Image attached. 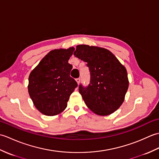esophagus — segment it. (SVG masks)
<instances>
[{"label": "esophagus", "mask_w": 159, "mask_h": 159, "mask_svg": "<svg viewBox=\"0 0 159 159\" xmlns=\"http://www.w3.org/2000/svg\"><path fill=\"white\" fill-rule=\"evenodd\" d=\"M76 80L77 83H78V84H79V83H80V78H78V79H76Z\"/></svg>", "instance_id": "esophagus-1"}]
</instances>
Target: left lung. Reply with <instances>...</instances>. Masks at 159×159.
I'll return each mask as SVG.
<instances>
[{"label": "left lung", "mask_w": 159, "mask_h": 159, "mask_svg": "<svg viewBox=\"0 0 159 159\" xmlns=\"http://www.w3.org/2000/svg\"><path fill=\"white\" fill-rule=\"evenodd\" d=\"M74 55L83 61L90 72L87 87L81 84L79 93L89 109L99 116H107L119 109L128 88L127 71L109 50L78 45Z\"/></svg>", "instance_id": "left-lung-1"}]
</instances>
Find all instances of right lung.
Returning <instances> with one entry per match:
<instances>
[{"label": "right lung", "mask_w": 159, "mask_h": 159, "mask_svg": "<svg viewBox=\"0 0 159 159\" xmlns=\"http://www.w3.org/2000/svg\"><path fill=\"white\" fill-rule=\"evenodd\" d=\"M74 48L56 49L48 52L32 70L28 90L35 107L48 116L61 113L67 107L70 96L78 86L70 76L68 63Z\"/></svg>", "instance_id": "1"}]
</instances>
